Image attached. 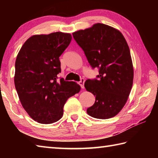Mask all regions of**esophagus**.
<instances>
[{"label":"esophagus","instance_id":"obj_1","mask_svg":"<svg viewBox=\"0 0 158 158\" xmlns=\"http://www.w3.org/2000/svg\"><path fill=\"white\" fill-rule=\"evenodd\" d=\"M84 79H81V81H79V84L80 85V86H81V89H84Z\"/></svg>","mask_w":158,"mask_h":158}]
</instances>
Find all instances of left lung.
<instances>
[{
  "label": "left lung",
  "mask_w": 158,
  "mask_h": 158,
  "mask_svg": "<svg viewBox=\"0 0 158 158\" xmlns=\"http://www.w3.org/2000/svg\"><path fill=\"white\" fill-rule=\"evenodd\" d=\"M93 68H99L98 80L88 79L84 86L95 102L87 114L107 119L121 111L132 87L134 69L129 47L116 28L98 23L73 33Z\"/></svg>",
  "instance_id": "left-lung-1"
}]
</instances>
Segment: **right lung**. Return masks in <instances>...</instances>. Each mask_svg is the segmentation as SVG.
Instances as JSON below:
<instances>
[{
  "instance_id": "obj_1",
  "label": "right lung",
  "mask_w": 158,
  "mask_h": 158,
  "mask_svg": "<svg viewBox=\"0 0 158 158\" xmlns=\"http://www.w3.org/2000/svg\"><path fill=\"white\" fill-rule=\"evenodd\" d=\"M72 40L69 33L35 35L26 40L15 62V85L21 105L34 121L42 124L58 121L69 98L81 86L61 78L59 57Z\"/></svg>"
}]
</instances>
